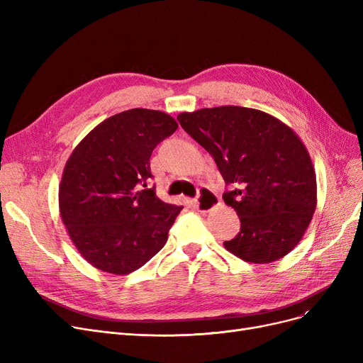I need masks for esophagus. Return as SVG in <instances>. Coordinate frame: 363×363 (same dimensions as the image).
I'll use <instances>...</instances> for the list:
<instances>
[{"instance_id":"1","label":"esophagus","mask_w":363,"mask_h":363,"mask_svg":"<svg viewBox=\"0 0 363 363\" xmlns=\"http://www.w3.org/2000/svg\"><path fill=\"white\" fill-rule=\"evenodd\" d=\"M197 211L200 212H211L212 208H215L219 204V197L211 191V189L207 188H201L200 189V194L199 197L194 200Z\"/></svg>"}]
</instances>
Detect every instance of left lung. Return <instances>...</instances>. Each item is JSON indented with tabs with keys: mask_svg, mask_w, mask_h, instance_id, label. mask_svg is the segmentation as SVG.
Segmentation results:
<instances>
[{
	"mask_svg": "<svg viewBox=\"0 0 363 363\" xmlns=\"http://www.w3.org/2000/svg\"><path fill=\"white\" fill-rule=\"evenodd\" d=\"M178 121L211 155L226 185L223 200L241 228L223 245L250 263L289 255L316 208V175L297 133L271 114L238 106L179 113Z\"/></svg>",
	"mask_w": 363,
	"mask_h": 363,
	"instance_id": "1",
	"label": "left lung"
}]
</instances>
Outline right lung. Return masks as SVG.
I'll use <instances>...</instances> for the list:
<instances>
[{
  "mask_svg": "<svg viewBox=\"0 0 363 363\" xmlns=\"http://www.w3.org/2000/svg\"><path fill=\"white\" fill-rule=\"evenodd\" d=\"M177 129L167 113L130 108L95 126L72 151L59 188L60 215L94 268L126 275L163 249L184 207L147 186L150 157Z\"/></svg>",
  "mask_w": 363,
  "mask_h": 363,
  "instance_id": "obj_1",
  "label": "right lung"
}]
</instances>
